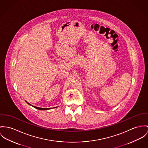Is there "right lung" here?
<instances>
[{
	"mask_svg": "<svg viewBox=\"0 0 148 148\" xmlns=\"http://www.w3.org/2000/svg\"><path fill=\"white\" fill-rule=\"evenodd\" d=\"M26 102H27L29 105H31V106H33L34 108H35V109H39V110H48V109H52V108H39V107H36V106H33V105H32L31 104H30L28 102H27L26 101H25ZM56 108H57V107H56Z\"/></svg>",
	"mask_w": 148,
	"mask_h": 148,
	"instance_id": "obj_1",
	"label": "right lung"
}]
</instances>
